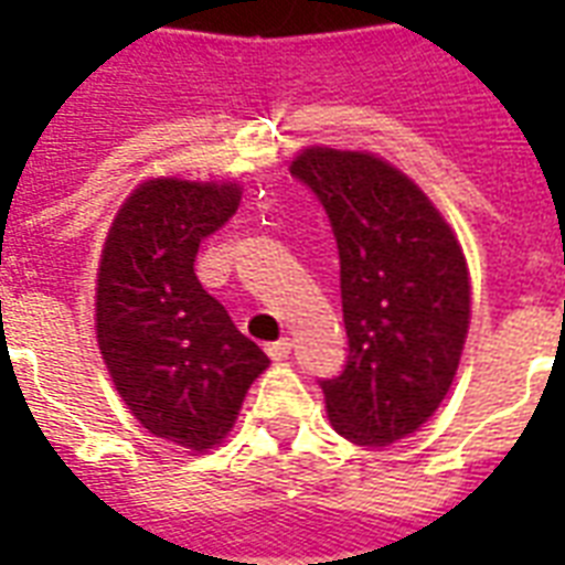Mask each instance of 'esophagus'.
<instances>
[{"mask_svg":"<svg viewBox=\"0 0 565 565\" xmlns=\"http://www.w3.org/2000/svg\"><path fill=\"white\" fill-rule=\"evenodd\" d=\"M290 349H292V343L287 340V337H284V340H278V343L266 345V354H269L273 361H287V358H290Z\"/></svg>","mask_w":565,"mask_h":565,"instance_id":"1","label":"esophagus"}]
</instances>
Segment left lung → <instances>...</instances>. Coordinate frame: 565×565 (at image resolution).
Segmentation results:
<instances>
[{"label":"left lung","mask_w":565,"mask_h":565,"mask_svg":"<svg viewBox=\"0 0 565 565\" xmlns=\"http://www.w3.org/2000/svg\"><path fill=\"white\" fill-rule=\"evenodd\" d=\"M326 207L340 252L349 358L322 377L328 416L358 446H390L428 422L469 331V273L446 220L375 154L305 149L292 161Z\"/></svg>","instance_id":"1"}]
</instances>
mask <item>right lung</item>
I'll return each mask as SVG.
<instances>
[{
	"label": "right lung",
	"mask_w": 565,
	"mask_h": 565,
	"mask_svg": "<svg viewBox=\"0 0 565 565\" xmlns=\"http://www.w3.org/2000/svg\"><path fill=\"white\" fill-rule=\"evenodd\" d=\"M237 204V184L146 181L119 207L99 264L105 366L149 434L193 451L228 434L248 384L269 366L193 269L202 239Z\"/></svg>",
	"instance_id": "add662e5"
}]
</instances>
